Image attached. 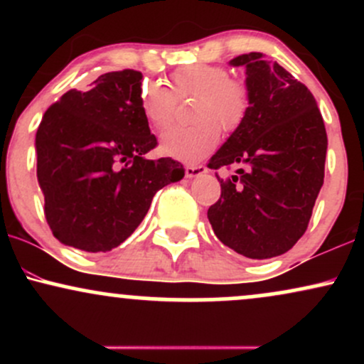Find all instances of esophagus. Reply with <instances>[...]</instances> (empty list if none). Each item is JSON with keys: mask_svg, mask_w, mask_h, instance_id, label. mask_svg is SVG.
Returning <instances> with one entry per match:
<instances>
[{"mask_svg": "<svg viewBox=\"0 0 364 364\" xmlns=\"http://www.w3.org/2000/svg\"><path fill=\"white\" fill-rule=\"evenodd\" d=\"M203 173H207V168H205V166L196 164V166H186V168H185V174H186V178H195V176H200V174H203Z\"/></svg>", "mask_w": 364, "mask_h": 364, "instance_id": "34e87169", "label": "esophagus"}]
</instances>
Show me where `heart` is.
Wrapping results in <instances>:
<instances>
[{"mask_svg":"<svg viewBox=\"0 0 364 364\" xmlns=\"http://www.w3.org/2000/svg\"><path fill=\"white\" fill-rule=\"evenodd\" d=\"M195 97L188 127H174L162 133L161 152L183 162L203 159L219 144L220 128L235 133L248 116L252 97L243 80L229 77L223 66L195 63L171 73L169 89L157 82H144L139 107L145 121L156 129L168 128L174 119L176 99Z\"/></svg>","mask_w":364,"mask_h":364,"instance_id":"b5f03b06","label":"heart"}]
</instances>
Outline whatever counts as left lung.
Here are the masks:
<instances>
[{"mask_svg":"<svg viewBox=\"0 0 364 364\" xmlns=\"http://www.w3.org/2000/svg\"><path fill=\"white\" fill-rule=\"evenodd\" d=\"M252 106L240 129L208 161L240 168L220 179V198L207 212L215 236L248 258L286 253L306 231L323 185L327 132L315 97L279 63L241 54Z\"/></svg>","mask_w":364,"mask_h":364,"instance_id":"8db88e82","label":"left lung"}]
</instances>
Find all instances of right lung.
Instances as JSON below:
<instances>
[{"label": "right lung", "instance_id": "1", "mask_svg": "<svg viewBox=\"0 0 364 364\" xmlns=\"http://www.w3.org/2000/svg\"><path fill=\"white\" fill-rule=\"evenodd\" d=\"M141 73H104L72 89L37 128V179L44 215L61 243L111 252L139 228L154 195L185 176L171 157L149 161L156 135L139 107Z\"/></svg>", "mask_w": 364, "mask_h": 364}]
</instances>
